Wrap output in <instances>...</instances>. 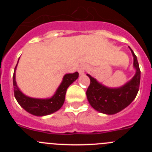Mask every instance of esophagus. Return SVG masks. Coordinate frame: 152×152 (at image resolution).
Masks as SVG:
<instances>
[{"label":"esophagus","instance_id":"obj_1","mask_svg":"<svg viewBox=\"0 0 152 152\" xmlns=\"http://www.w3.org/2000/svg\"><path fill=\"white\" fill-rule=\"evenodd\" d=\"M88 68V66L86 64H80L78 67V72L80 75H84V72H86V70Z\"/></svg>","mask_w":152,"mask_h":152}]
</instances>
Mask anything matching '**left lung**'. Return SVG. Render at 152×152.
<instances>
[{
	"mask_svg": "<svg viewBox=\"0 0 152 152\" xmlns=\"http://www.w3.org/2000/svg\"><path fill=\"white\" fill-rule=\"evenodd\" d=\"M131 51L134 57L133 64L136 73L133 78L121 88L113 89L104 87L88 75L91 83L86 92L87 97L91 107L96 110L109 115L117 113L128 107L136 96L140 84L141 72L136 56L132 49Z\"/></svg>",
	"mask_w": 152,
	"mask_h": 152,
	"instance_id": "1",
	"label": "left lung"
}]
</instances>
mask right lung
Wrapping results in <instances>:
<instances>
[{"label": "right lung", "mask_w": 152, "mask_h": 152, "mask_svg": "<svg viewBox=\"0 0 152 152\" xmlns=\"http://www.w3.org/2000/svg\"><path fill=\"white\" fill-rule=\"evenodd\" d=\"M17 65L14 68V73L13 75L14 96L19 104L25 110L35 116H46L58 110L64 103L68 88L78 77L77 72L73 74H67L64 76L62 82L52 97L49 99H35L25 96L19 90L15 80V70Z\"/></svg>", "instance_id": "1"}]
</instances>
